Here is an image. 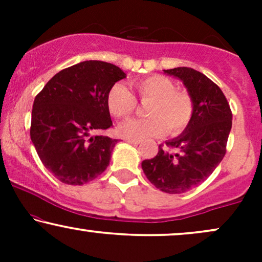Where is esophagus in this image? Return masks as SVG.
I'll use <instances>...</instances> for the list:
<instances>
[{"mask_svg":"<svg viewBox=\"0 0 262 262\" xmlns=\"http://www.w3.org/2000/svg\"><path fill=\"white\" fill-rule=\"evenodd\" d=\"M127 143L132 144V145H138V144L140 143V140H137V139H127Z\"/></svg>","mask_w":262,"mask_h":262,"instance_id":"obj_1","label":"esophagus"}]
</instances>
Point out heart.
Masks as SVG:
<instances>
[{
	"mask_svg": "<svg viewBox=\"0 0 262 262\" xmlns=\"http://www.w3.org/2000/svg\"><path fill=\"white\" fill-rule=\"evenodd\" d=\"M138 97L145 108L146 119H133L118 129V133L127 139H143L159 137L167 132L170 135L182 133L193 116V98L185 90L176 89L169 77L151 75L134 83ZM107 108L116 118H128L137 108L134 95L122 83L110 89L106 98Z\"/></svg>",
	"mask_w": 262,
	"mask_h": 262,
	"instance_id": "heart-1",
	"label": "heart"
}]
</instances>
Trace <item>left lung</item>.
I'll list each match as a JSON object with an SVG mask.
<instances>
[{"mask_svg": "<svg viewBox=\"0 0 262 262\" xmlns=\"http://www.w3.org/2000/svg\"><path fill=\"white\" fill-rule=\"evenodd\" d=\"M177 77L193 98L194 111L187 128L166 141L155 158L141 162V169L156 188L183 193L206 181L223 160L231 129L229 103L222 90L206 75L191 68L164 70Z\"/></svg>", "mask_w": 262, "mask_h": 262, "instance_id": "1", "label": "left lung"}]
</instances>
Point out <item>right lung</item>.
I'll return each mask as SVG.
<instances>
[{
  "label": "right lung",
  "instance_id": "right-lung-1",
  "mask_svg": "<svg viewBox=\"0 0 262 262\" xmlns=\"http://www.w3.org/2000/svg\"><path fill=\"white\" fill-rule=\"evenodd\" d=\"M124 77L118 66L89 60L60 71L37 95L31 139L59 181L85 185L107 169L118 140L97 133L112 127L107 93Z\"/></svg>",
  "mask_w": 262,
  "mask_h": 262
}]
</instances>
